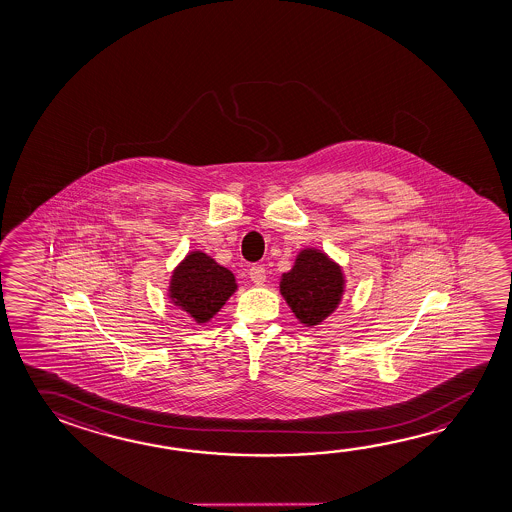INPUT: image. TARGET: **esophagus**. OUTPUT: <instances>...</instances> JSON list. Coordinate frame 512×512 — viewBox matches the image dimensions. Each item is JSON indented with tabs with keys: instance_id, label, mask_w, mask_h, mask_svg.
I'll use <instances>...</instances> for the list:
<instances>
[{
	"instance_id": "1",
	"label": "esophagus",
	"mask_w": 512,
	"mask_h": 512,
	"mask_svg": "<svg viewBox=\"0 0 512 512\" xmlns=\"http://www.w3.org/2000/svg\"><path fill=\"white\" fill-rule=\"evenodd\" d=\"M250 278H252L253 284L262 285L266 282V269L260 264H255L250 268Z\"/></svg>"
}]
</instances>
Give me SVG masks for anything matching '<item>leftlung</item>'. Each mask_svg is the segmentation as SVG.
Returning <instances> with one entry per match:
<instances>
[{"instance_id": "obj_1", "label": "left lung", "mask_w": 512, "mask_h": 512, "mask_svg": "<svg viewBox=\"0 0 512 512\" xmlns=\"http://www.w3.org/2000/svg\"><path fill=\"white\" fill-rule=\"evenodd\" d=\"M341 268L318 250H303L293 269L284 273L280 293L303 325L312 327L330 316L341 302Z\"/></svg>"}]
</instances>
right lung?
<instances>
[{"mask_svg": "<svg viewBox=\"0 0 512 512\" xmlns=\"http://www.w3.org/2000/svg\"><path fill=\"white\" fill-rule=\"evenodd\" d=\"M235 289L232 271L219 266L205 253L193 252L175 269L169 296L198 323H205L225 305Z\"/></svg>", "mask_w": 512, "mask_h": 512, "instance_id": "right-lung-1", "label": "right lung"}]
</instances>
